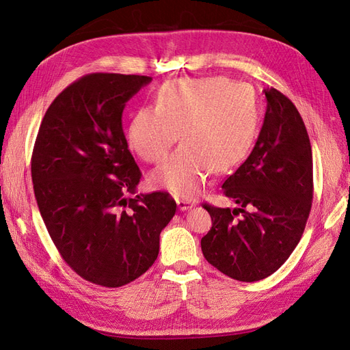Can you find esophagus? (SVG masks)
<instances>
[{"label":"esophagus","instance_id":"34e87169","mask_svg":"<svg viewBox=\"0 0 350 350\" xmlns=\"http://www.w3.org/2000/svg\"><path fill=\"white\" fill-rule=\"evenodd\" d=\"M176 204H178V208L179 210H188V208H193L196 206L194 201L191 200H184V198H178L176 200Z\"/></svg>","mask_w":350,"mask_h":350}]
</instances>
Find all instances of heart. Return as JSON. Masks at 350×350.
Here are the masks:
<instances>
[{"label":"heart","mask_w":350,"mask_h":350,"mask_svg":"<svg viewBox=\"0 0 350 350\" xmlns=\"http://www.w3.org/2000/svg\"><path fill=\"white\" fill-rule=\"evenodd\" d=\"M254 90L225 77L178 79L159 90L156 107L135 111L126 142L147 162H161L178 139L183 146L150 175L154 187L191 198L207 176L226 174L250 154L258 131Z\"/></svg>","instance_id":"1"}]
</instances>
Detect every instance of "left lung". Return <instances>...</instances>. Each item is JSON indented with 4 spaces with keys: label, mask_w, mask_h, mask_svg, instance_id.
Wrapping results in <instances>:
<instances>
[{
    "label": "left lung",
    "mask_w": 350,
    "mask_h": 350,
    "mask_svg": "<svg viewBox=\"0 0 350 350\" xmlns=\"http://www.w3.org/2000/svg\"><path fill=\"white\" fill-rule=\"evenodd\" d=\"M267 109L256 146L221 185L238 204L204 203L211 229L201 238L204 258L239 282L269 278L289 258L312 206V152L295 105L276 89L264 90Z\"/></svg>",
    "instance_id": "1"
}]
</instances>
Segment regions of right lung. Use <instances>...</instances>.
I'll list each match as a JSON object with an SVG mask.
<instances>
[{
  "instance_id": "1",
  "label": "right lung",
  "mask_w": 350,
  "mask_h": 350,
  "mask_svg": "<svg viewBox=\"0 0 350 350\" xmlns=\"http://www.w3.org/2000/svg\"><path fill=\"white\" fill-rule=\"evenodd\" d=\"M152 77L92 72L49 105L31 153V181L44 224L84 280L120 288L159 254L176 211L169 193L131 197L142 171L122 131L125 103Z\"/></svg>"
}]
</instances>
